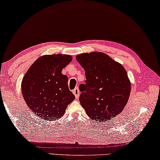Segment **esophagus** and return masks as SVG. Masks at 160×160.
<instances>
[{
	"label": "esophagus",
	"instance_id": "1",
	"mask_svg": "<svg viewBox=\"0 0 160 160\" xmlns=\"http://www.w3.org/2000/svg\"><path fill=\"white\" fill-rule=\"evenodd\" d=\"M73 93L74 94L76 98L78 99V97H79V95H80V91H79V89H78V87L75 88L73 90Z\"/></svg>",
	"mask_w": 160,
	"mask_h": 160
}]
</instances>
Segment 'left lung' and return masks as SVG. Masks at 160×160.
Returning a JSON list of instances; mask_svg holds the SVG:
<instances>
[{
  "mask_svg": "<svg viewBox=\"0 0 160 160\" xmlns=\"http://www.w3.org/2000/svg\"><path fill=\"white\" fill-rule=\"evenodd\" d=\"M76 59L86 73V84L79 86V101L86 114L96 121L114 118L130 97L131 84L126 70L100 52L80 54Z\"/></svg>",
  "mask_w": 160,
  "mask_h": 160,
  "instance_id": "1",
  "label": "left lung"
}]
</instances>
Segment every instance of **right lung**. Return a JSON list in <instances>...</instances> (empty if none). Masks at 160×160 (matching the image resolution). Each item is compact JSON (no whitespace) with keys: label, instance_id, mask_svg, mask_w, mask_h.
Instances as JSON below:
<instances>
[{"label":"right lung","instance_id":"obj_1","mask_svg":"<svg viewBox=\"0 0 160 160\" xmlns=\"http://www.w3.org/2000/svg\"><path fill=\"white\" fill-rule=\"evenodd\" d=\"M68 54L43 55L31 65L23 77L21 90L28 108L44 120L55 121L64 116L75 96L68 87L63 68L72 62Z\"/></svg>","mask_w":160,"mask_h":160}]
</instances>
